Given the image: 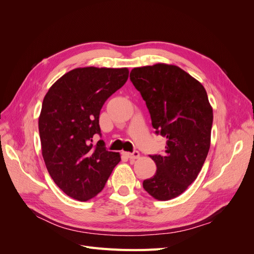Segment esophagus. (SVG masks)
I'll return each instance as SVG.
<instances>
[{"label":"esophagus","instance_id":"esophagus-1","mask_svg":"<svg viewBox=\"0 0 254 254\" xmlns=\"http://www.w3.org/2000/svg\"><path fill=\"white\" fill-rule=\"evenodd\" d=\"M125 155H126V157H127L129 160H135V159H137V158L140 157V152L134 150L133 152H126Z\"/></svg>","mask_w":254,"mask_h":254}]
</instances>
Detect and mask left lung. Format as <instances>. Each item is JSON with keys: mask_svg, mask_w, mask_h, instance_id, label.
Returning <instances> with one entry per match:
<instances>
[{"mask_svg": "<svg viewBox=\"0 0 254 254\" xmlns=\"http://www.w3.org/2000/svg\"><path fill=\"white\" fill-rule=\"evenodd\" d=\"M130 80L147 106L156 133L167 139L163 155L150 156L157 172L143 188L158 200H170L201 171L210 149L213 109L202 84L177 65L134 67Z\"/></svg>", "mask_w": 254, "mask_h": 254, "instance_id": "left-lung-1", "label": "left lung"}]
</instances>
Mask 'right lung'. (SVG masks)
I'll return each instance as SVG.
<instances>
[{
  "label": "right lung",
  "instance_id": "right-lung-1",
  "mask_svg": "<svg viewBox=\"0 0 254 254\" xmlns=\"http://www.w3.org/2000/svg\"><path fill=\"white\" fill-rule=\"evenodd\" d=\"M127 67H77L65 73L44 96L39 134L45 166L58 188L87 201L102 191L120 161L101 135L99 113L105 102L128 79Z\"/></svg>",
  "mask_w": 254,
  "mask_h": 254
}]
</instances>
